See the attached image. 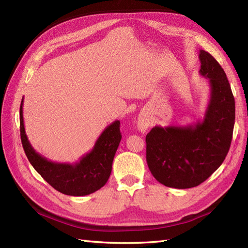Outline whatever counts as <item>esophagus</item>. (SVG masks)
<instances>
[{"label":"esophagus","mask_w":248,"mask_h":248,"mask_svg":"<svg viewBox=\"0 0 248 248\" xmlns=\"http://www.w3.org/2000/svg\"><path fill=\"white\" fill-rule=\"evenodd\" d=\"M150 127V120L146 116H140L138 119V128L140 132H146L148 128Z\"/></svg>","instance_id":"34e87169"}]
</instances>
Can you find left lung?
Instances as JSON below:
<instances>
[{
    "label": "left lung",
    "mask_w": 248,
    "mask_h": 248,
    "mask_svg": "<svg viewBox=\"0 0 248 248\" xmlns=\"http://www.w3.org/2000/svg\"><path fill=\"white\" fill-rule=\"evenodd\" d=\"M199 73L209 78L210 100L202 121L188 125H155L146 136V160L157 181L168 187L189 188L207 180L227 155L235 103L224 69L199 51Z\"/></svg>",
    "instance_id": "8db88e82"
}]
</instances>
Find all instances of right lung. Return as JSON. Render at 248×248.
Masks as SVG:
<instances>
[{"mask_svg":"<svg viewBox=\"0 0 248 248\" xmlns=\"http://www.w3.org/2000/svg\"><path fill=\"white\" fill-rule=\"evenodd\" d=\"M23 99L20 105V135L26 156L35 170L52 187L70 196H85L101 188L108 182L116 151L121 140L120 121L115 120L99 136L91 152L76 164L55 163L34 150L25 134Z\"/></svg>","mask_w":248,"mask_h":248,"instance_id":"add662e5","label":"right lung"}]
</instances>
